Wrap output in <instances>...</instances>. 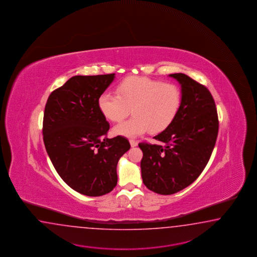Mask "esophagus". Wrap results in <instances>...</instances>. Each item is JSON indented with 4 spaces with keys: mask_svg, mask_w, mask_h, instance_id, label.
<instances>
[{
    "mask_svg": "<svg viewBox=\"0 0 257 257\" xmlns=\"http://www.w3.org/2000/svg\"><path fill=\"white\" fill-rule=\"evenodd\" d=\"M130 144H131L132 148H135V147L137 146V142L135 141V140H130Z\"/></svg>",
    "mask_w": 257,
    "mask_h": 257,
    "instance_id": "34e87169",
    "label": "esophagus"
}]
</instances>
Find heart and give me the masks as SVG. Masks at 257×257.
Segmentation results:
<instances>
[{
  "mask_svg": "<svg viewBox=\"0 0 257 257\" xmlns=\"http://www.w3.org/2000/svg\"><path fill=\"white\" fill-rule=\"evenodd\" d=\"M116 93L104 92L97 105L103 116L113 122L123 120L132 108L134 117L113 128L114 134L125 137H137L149 130L153 134L165 130L182 103V91L177 85L143 76L122 80Z\"/></svg>",
  "mask_w": 257,
  "mask_h": 257,
  "instance_id": "1",
  "label": "heart"
}]
</instances>
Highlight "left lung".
<instances>
[{
	"instance_id": "8db88e82",
	"label": "left lung",
	"mask_w": 257,
	"mask_h": 257,
	"mask_svg": "<svg viewBox=\"0 0 257 257\" xmlns=\"http://www.w3.org/2000/svg\"><path fill=\"white\" fill-rule=\"evenodd\" d=\"M182 86L176 117L154 137L160 145L139 143L143 183L160 194L186 188L199 177L217 141L218 118L211 93L186 74H170Z\"/></svg>"
}]
</instances>
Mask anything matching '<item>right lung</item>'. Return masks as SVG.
<instances>
[{
	"label": "right lung",
	"mask_w": 257,
	"mask_h": 257,
	"mask_svg": "<svg viewBox=\"0 0 257 257\" xmlns=\"http://www.w3.org/2000/svg\"><path fill=\"white\" fill-rule=\"evenodd\" d=\"M114 77L115 74L75 75L52 91L46 103V151L60 177L87 196L113 190L118 161L131 148L125 137H107L109 124L97 105Z\"/></svg>",
	"instance_id": "obj_1"
}]
</instances>
